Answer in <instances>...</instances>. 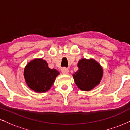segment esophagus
<instances>
[{"instance_id":"esophagus-1","label":"esophagus","mask_w":130,"mask_h":130,"mask_svg":"<svg viewBox=\"0 0 130 130\" xmlns=\"http://www.w3.org/2000/svg\"><path fill=\"white\" fill-rule=\"evenodd\" d=\"M69 70L68 69H67L66 68L61 69V72L63 73V74H68V73H69Z\"/></svg>"}]
</instances>
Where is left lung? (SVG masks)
I'll list each match as a JSON object with an SVG mask.
<instances>
[{
    "label": "left lung",
    "instance_id": "obj_1",
    "mask_svg": "<svg viewBox=\"0 0 130 130\" xmlns=\"http://www.w3.org/2000/svg\"><path fill=\"white\" fill-rule=\"evenodd\" d=\"M79 69L73 74L78 87L83 91H90L97 86L103 76L102 66L94 59H81L78 63Z\"/></svg>",
    "mask_w": 130,
    "mask_h": 130
}]
</instances>
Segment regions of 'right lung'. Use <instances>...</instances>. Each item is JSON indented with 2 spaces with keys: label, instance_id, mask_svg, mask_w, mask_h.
Segmentation results:
<instances>
[{
  "label": "right lung",
  "instance_id": "1",
  "mask_svg": "<svg viewBox=\"0 0 130 130\" xmlns=\"http://www.w3.org/2000/svg\"><path fill=\"white\" fill-rule=\"evenodd\" d=\"M59 74L57 70L49 68L45 60L36 58L26 66L23 75L30 89L37 93H43L51 89Z\"/></svg>",
  "mask_w": 130,
  "mask_h": 130
}]
</instances>
